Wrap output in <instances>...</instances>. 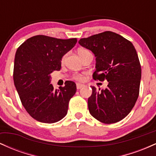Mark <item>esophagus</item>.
Masks as SVG:
<instances>
[{
    "instance_id": "1",
    "label": "esophagus",
    "mask_w": 156,
    "mask_h": 156,
    "mask_svg": "<svg viewBox=\"0 0 156 156\" xmlns=\"http://www.w3.org/2000/svg\"><path fill=\"white\" fill-rule=\"evenodd\" d=\"M85 87V85L84 84H82V83H77L76 84V87H77V89H80L81 88H83V87Z\"/></svg>"
}]
</instances>
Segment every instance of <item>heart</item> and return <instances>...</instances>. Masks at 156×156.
Here are the masks:
<instances>
[{"mask_svg": "<svg viewBox=\"0 0 156 156\" xmlns=\"http://www.w3.org/2000/svg\"><path fill=\"white\" fill-rule=\"evenodd\" d=\"M90 53V52H89L88 50L84 49V48H80V49L78 50V55H79L80 57L81 56V55H83V54H86V53ZM65 58H66V55H64L62 58V63H63V62H64V60H65ZM75 78L78 80H83V75L78 74V75H76V76H75Z\"/></svg>", "mask_w": 156, "mask_h": 156, "instance_id": "obj_1", "label": "heart"}]
</instances>
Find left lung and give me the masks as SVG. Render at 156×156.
Segmentation results:
<instances>
[{
    "instance_id": "left-lung-1",
    "label": "left lung",
    "mask_w": 156,
    "mask_h": 156,
    "mask_svg": "<svg viewBox=\"0 0 156 156\" xmlns=\"http://www.w3.org/2000/svg\"><path fill=\"white\" fill-rule=\"evenodd\" d=\"M78 43L95 56L93 78L108 82L107 88L101 91L92 87V95L88 99L89 113L105 124L122 120L139 97L141 69L135 48L128 39L112 31L80 39Z\"/></svg>"
}]
</instances>
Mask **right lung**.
Masks as SVG:
<instances>
[{
  "label": "right lung",
  "instance_id": "right-lung-1",
  "mask_svg": "<svg viewBox=\"0 0 156 156\" xmlns=\"http://www.w3.org/2000/svg\"><path fill=\"white\" fill-rule=\"evenodd\" d=\"M77 39H61L37 35L17 48L14 65V83L26 112L36 120L54 123L67 114L76 84L67 80L59 90L51 83V74L60 70L62 58L74 47Z\"/></svg>",
  "mask_w": 156,
  "mask_h": 156
}]
</instances>
